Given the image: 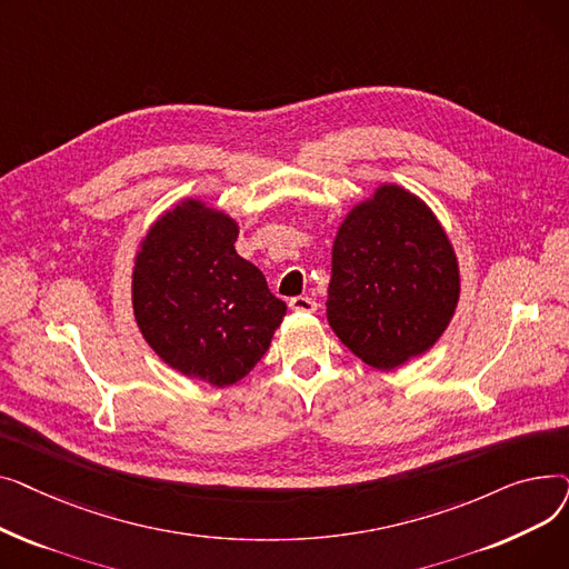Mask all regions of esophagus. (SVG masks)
<instances>
[{
  "label": "esophagus",
  "mask_w": 569,
  "mask_h": 569,
  "mask_svg": "<svg viewBox=\"0 0 569 569\" xmlns=\"http://www.w3.org/2000/svg\"><path fill=\"white\" fill-rule=\"evenodd\" d=\"M290 311H297V313H313L318 309L316 300H311V297L307 295H300V297H292V300L288 302Z\"/></svg>",
  "instance_id": "esophagus-1"
}]
</instances>
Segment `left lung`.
<instances>
[{
    "instance_id": "obj_1",
    "label": "left lung",
    "mask_w": 569,
    "mask_h": 569,
    "mask_svg": "<svg viewBox=\"0 0 569 569\" xmlns=\"http://www.w3.org/2000/svg\"><path fill=\"white\" fill-rule=\"evenodd\" d=\"M327 320L341 343L390 371L427 352L461 292L455 247L429 204L399 184L357 202L332 247Z\"/></svg>"
}]
</instances>
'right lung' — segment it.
Returning a JSON list of instances; mask_svg holds the SVG:
<instances>
[{
  "instance_id": "right-lung-1",
  "label": "right lung",
  "mask_w": 569,
  "mask_h": 569,
  "mask_svg": "<svg viewBox=\"0 0 569 569\" xmlns=\"http://www.w3.org/2000/svg\"><path fill=\"white\" fill-rule=\"evenodd\" d=\"M239 226L187 198L142 237L133 264V316L144 341L182 376L228 387L267 352L286 302L234 251Z\"/></svg>"
}]
</instances>
